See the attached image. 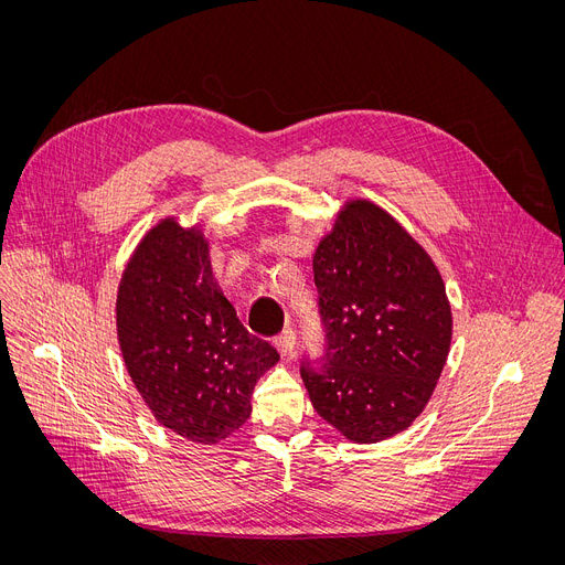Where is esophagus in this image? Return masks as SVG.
Wrapping results in <instances>:
<instances>
[{"mask_svg": "<svg viewBox=\"0 0 565 565\" xmlns=\"http://www.w3.org/2000/svg\"><path fill=\"white\" fill-rule=\"evenodd\" d=\"M275 347H277V351L284 358L292 355V351H295V333H292V329H284L279 335H275Z\"/></svg>", "mask_w": 565, "mask_h": 565, "instance_id": "34e87169", "label": "esophagus"}]
</instances>
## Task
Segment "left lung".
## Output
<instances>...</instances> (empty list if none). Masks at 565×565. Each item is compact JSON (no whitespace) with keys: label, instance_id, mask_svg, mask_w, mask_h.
<instances>
[{"label":"left lung","instance_id":"obj_1","mask_svg":"<svg viewBox=\"0 0 565 565\" xmlns=\"http://www.w3.org/2000/svg\"><path fill=\"white\" fill-rule=\"evenodd\" d=\"M313 275L327 347L318 361L303 353L299 374L316 413L358 444L401 433L426 407L450 347L435 264L390 214L358 200L318 245Z\"/></svg>","mask_w":565,"mask_h":565}]
</instances>
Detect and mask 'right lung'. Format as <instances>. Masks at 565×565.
Returning <instances> with one entry per match:
<instances>
[{"label":"right lung","mask_w":565,"mask_h":565,"mask_svg":"<svg viewBox=\"0 0 565 565\" xmlns=\"http://www.w3.org/2000/svg\"><path fill=\"white\" fill-rule=\"evenodd\" d=\"M117 333L150 413L200 444L245 424L256 381L279 361L216 288L207 243L175 221L152 227L135 249L119 284Z\"/></svg>","instance_id":"add662e5"}]
</instances>
